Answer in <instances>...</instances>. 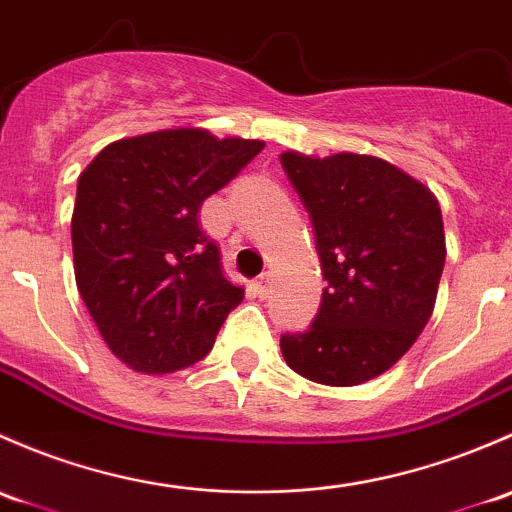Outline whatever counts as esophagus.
I'll list each match as a JSON object with an SVG mask.
<instances>
[{"mask_svg":"<svg viewBox=\"0 0 512 512\" xmlns=\"http://www.w3.org/2000/svg\"><path fill=\"white\" fill-rule=\"evenodd\" d=\"M254 291L258 298H268L271 295V273H261L254 281Z\"/></svg>","mask_w":512,"mask_h":512,"instance_id":"obj_1","label":"esophagus"}]
</instances>
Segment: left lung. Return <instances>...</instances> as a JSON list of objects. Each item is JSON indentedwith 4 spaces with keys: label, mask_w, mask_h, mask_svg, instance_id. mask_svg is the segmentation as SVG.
Here are the masks:
<instances>
[{
    "label": "left lung",
    "mask_w": 512,
    "mask_h": 512,
    "mask_svg": "<svg viewBox=\"0 0 512 512\" xmlns=\"http://www.w3.org/2000/svg\"><path fill=\"white\" fill-rule=\"evenodd\" d=\"M313 224L328 288L303 333L281 335L288 367L330 387L387 372L426 328L446 261L434 194L370 155L283 152Z\"/></svg>",
    "instance_id": "left-lung-1"
}]
</instances>
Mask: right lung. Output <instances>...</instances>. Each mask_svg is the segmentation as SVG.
I'll return each instance as SVG.
<instances>
[{
    "instance_id": "add662e5",
    "label": "right lung",
    "mask_w": 512,
    "mask_h": 512,
    "mask_svg": "<svg viewBox=\"0 0 512 512\" xmlns=\"http://www.w3.org/2000/svg\"><path fill=\"white\" fill-rule=\"evenodd\" d=\"M261 150V140L160 130L113 142L78 177V291L103 340L133 370L165 374L207 357L244 300L199 226V207Z\"/></svg>"
}]
</instances>
